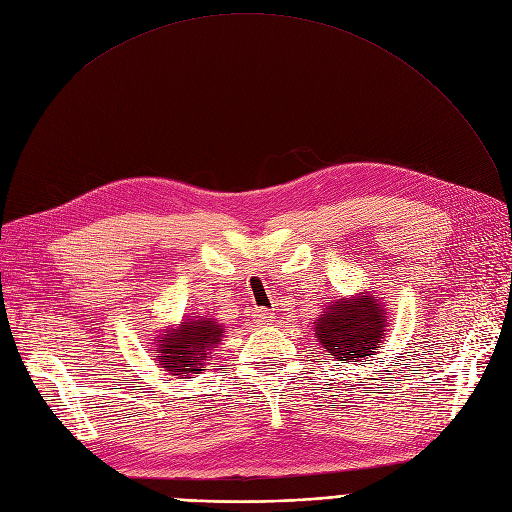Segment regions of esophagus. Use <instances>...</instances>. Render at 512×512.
<instances>
[{
    "mask_svg": "<svg viewBox=\"0 0 512 512\" xmlns=\"http://www.w3.org/2000/svg\"><path fill=\"white\" fill-rule=\"evenodd\" d=\"M252 319L256 321V325L264 327V325H269V323L273 321V312H271V310H266V308H254V312H252Z\"/></svg>",
    "mask_w": 512,
    "mask_h": 512,
    "instance_id": "1",
    "label": "esophagus"
}]
</instances>
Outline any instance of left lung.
Listing matches in <instances>:
<instances>
[{"mask_svg": "<svg viewBox=\"0 0 512 512\" xmlns=\"http://www.w3.org/2000/svg\"><path fill=\"white\" fill-rule=\"evenodd\" d=\"M387 327L385 302L375 300L369 291L350 298L327 302V308L314 323V333L329 356L346 362H364L383 344Z\"/></svg>", "mask_w": 512, "mask_h": 512, "instance_id": "left-lung-1", "label": "left lung"}]
</instances>
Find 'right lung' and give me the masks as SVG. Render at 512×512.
<instances>
[{"label":"right lung","instance_id":"1","mask_svg":"<svg viewBox=\"0 0 512 512\" xmlns=\"http://www.w3.org/2000/svg\"><path fill=\"white\" fill-rule=\"evenodd\" d=\"M225 329L214 319H187L177 329H166L158 335L156 358L160 367L170 375L187 379L189 375L204 371V360L210 358V350L221 342Z\"/></svg>","mask_w":512,"mask_h":512}]
</instances>
